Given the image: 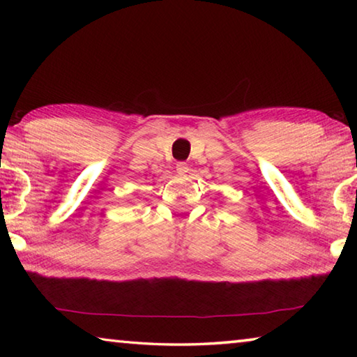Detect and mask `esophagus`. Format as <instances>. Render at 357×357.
Returning <instances> with one entry per match:
<instances>
[{"label":"esophagus","instance_id":"obj_1","mask_svg":"<svg viewBox=\"0 0 357 357\" xmlns=\"http://www.w3.org/2000/svg\"><path fill=\"white\" fill-rule=\"evenodd\" d=\"M176 172L178 173H187V172H189V165H187L185 162H178V164H176Z\"/></svg>","mask_w":357,"mask_h":357}]
</instances>
